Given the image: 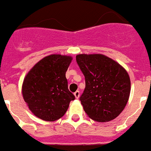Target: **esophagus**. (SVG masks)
<instances>
[{
  "label": "esophagus",
  "mask_w": 151,
  "mask_h": 151,
  "mask_svg": "<svg viewBox=\"0 0 151 151\" xmlns=\"http://www.w3.org/2000/svg\"><path fill=\"white\" fill-rule=\"evenodd\" d=\"M74 96H75V98L76 99H78L79 98V96H80V92L78 91H77L76 92H74Z\"/></svg>",
  "instance_id": "obj_1"
}]
</instances>
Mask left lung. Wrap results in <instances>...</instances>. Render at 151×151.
Instances as JSON below:
<instances>
[{
    "label": "left lung",
    "mask_w": 151,
    "mask_h": 151,
    "mask_svg": "<svg viewBox=\"0 0 151 151\" xmlns=\"http://www.w3.org/2000/svg\"><path fill=\"white\" fill-rule=\"evenodd\" d=\"M76 60L85 76L86 87L80 100L86 115L98 122L115 119L129 98V73L119 63L102 54H79Z\"/></svg>",
    "instance_id": "left-lung-1"
}]
</instances>
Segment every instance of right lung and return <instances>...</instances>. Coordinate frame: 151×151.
Here are the masks:
<instances>
[{
  "instance_id": "1",
  "label": "right lung",
  "mask_w": 151,
  "mask_h": 151,
  "mask_svg": "<svg viewBox=\"0 0 151 151\" xmlns=\"http://www.w3.org/2000/svg\"><path fill=\"white\" fill-rule=\"evenodd\" d=\"M73 57L60 54L45 56L25 77L23 99L35 116L45 121L62 117L75 96L68 89L65 73Z\"/></svg>"
}]
</instances>
